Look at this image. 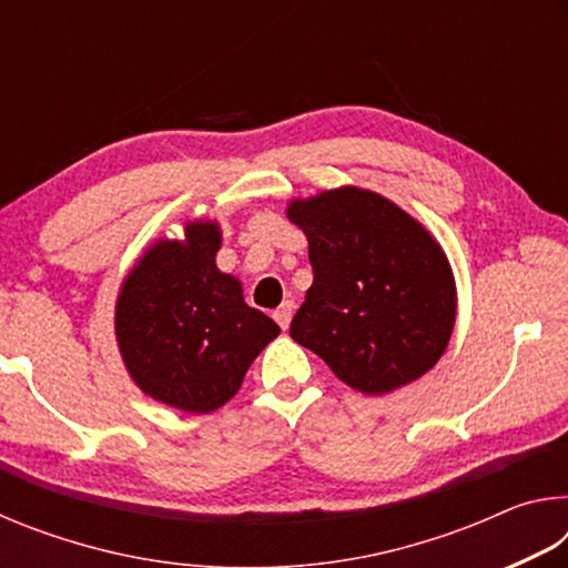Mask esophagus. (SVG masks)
<instances>
[{
    "instance_id": "esophagus-1",
    "label": "esophagus",
    "mask_w": 568,
    "mask_h": 568,
    "mask_svg": "<svg viewBox=\"0 0 568 568\" xmlns=\"http://www.w3.org/2000/svg\"><path fill=\"white\" fill-rule=\"evenodd\" d=\"M293 313H295V303H293V301H285V303L273 313V318H275L277 325H281L283 331H287V325H291V321H293Z\"/></svg>"
}]
</instances>
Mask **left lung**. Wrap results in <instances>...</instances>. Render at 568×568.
<instances>
[{
    "mask_svg": "<svg viewBox=\"0 0 568 568\" xmlns=\"http://www.w3.org/2000/svg\"><path fill=\"white\" fill-rule=\"evenodd\" d=\"M287 217L313 265L291 338L371 396L434 368L454 333L456 283L426 227L361 187L295 200Z\"/></svg>",
    "mask_w": 568,
    "mask_h": 568,
    "instance_id": "1",
    "label": "left lung"
}]
</instances>
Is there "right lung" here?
Segmentation results:
<instances>
[{
    "instance_id": "right-lung-1",
    "label": "right lung",
    "mask_w": 568,
    "mask_h": 568,
    "mask_svg": "<svg viewBox=\"0 0 568 568\" xmlns=\"http://www.w3.org/2000/svg\"><path fill=\"white\" fill-rule=\"evenodd\" d=\"M215 223L187 240H160L134 265L118 297L114 331L134 383L160 403L210 413L243 386L250 363L281 328L243 301L233 275L217 271Z\"/></svg>"
}]
</instances>
